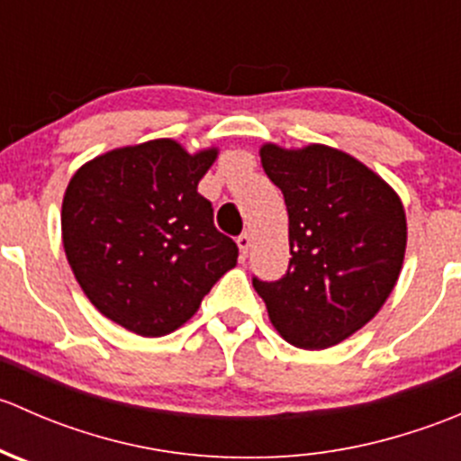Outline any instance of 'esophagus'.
Returning <instances> with one entry per match:
<instances>
[{"label": "esophagus", "mask_w": 461, "mask_h": 461, "mask_svg": "<svg viewBox=\"0 0 461 461\" xmlns=\"http://www.w3.org/2000/svg\"><path fill=\"white\" fill-rule=\"evenodd\" d=\"M236 243H239V249H240V258L248 257L249 248H252V236L249 234H240L239 239H236Z\"/></svg>", "instance_id": "obj_1"}]
</instances>
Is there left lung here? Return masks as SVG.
Masks as SVG:
<instances>
[{"instance_id":"obj_1","label":"left lung","mask_w":461,"mask_h":461,"mask_svg":"<svg viewBox=\"0 0 461 461\" xmlns=\"http://www.w3.org/2000/svg\"><path fill=\"white\" fill-rule=\"evenodd\" d=\"M290 218V267L254 278L267 317L287 343L325 350L376 317L397 285L408 225L399 194L350 153L328 144L258 149Z\"/></svg>"}]
</instances>
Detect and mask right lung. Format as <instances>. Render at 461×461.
<instances>
[{"instance_id": "1", "label": "right lung", "mask_w": 461, "mask_h": 461, "mask_svg": "<svg viewBox=\"0 0 461 461\" xmlns=\"http://www.w3.org/2000/svg\"><path fill=\"white\" fill-rule=\"evenodd\" d=\"M218 147L174 138L111 149L85 162L62 201V243L86 299L140 337L187 323L239 248L213 227L198 183Z\"/></svg>"}]
</instances>
